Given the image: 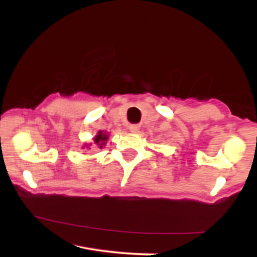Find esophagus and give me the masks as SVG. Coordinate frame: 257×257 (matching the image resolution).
Wrapping results in <instances>:
<instances>
[{"label": "esophagus", "instance_id": "34e87169", "mask_svg": "<svg viewBox=\"0 0 257 257\" xmlns=\"http://www.w3.org/2000/svg\"><path fill=\"white\" fill-rule=\"evenodd\" d=\"M139 131H140V126H139L138 124H131V125H129V132L138 133Z\"/></svg>", "mask_w": 257, "mask_h": 257}]
</instances>
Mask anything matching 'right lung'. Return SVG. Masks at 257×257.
<instances>
[{
  "mask_svg": "<svg viewBox=\"0 0 257 257\" xmlns=\"http://www.w3.org/2000/svg\"><path fill=\"white\" fill-rule=\"evenodd\" d=\"M108 133L107 132H104V131H99L98 134L95 135V137L93 138V144L94 146H96L98 149H102L106 145V143H107L108 140ZM91 146V143L88 145V144H85V145L83 146V149L85 147V149H90Z\"/></svg>",
  "mask_w": 257,
  "mask_h": 257,
  "instance_id": "obj_1",
  "label": "right lung"
}]
</instances>
